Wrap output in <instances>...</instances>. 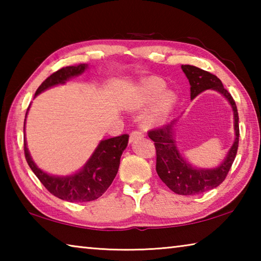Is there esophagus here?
I'll return each mask as SVG.
<instances>
[{"mask_svg": "<svg viewBox=\"0 0 261 261\" xmlns=\"http://www.w3.org/2000/svg\"><path fill=\"white\" fill-rule=\"evenodd\" d=\"M141 136H143V132H141V131H138V130L132 131L131 134H130V141L132 143V141L136 140V139H138L139 137H141Z\"/></svg>", "mask_w": 261, "mask_h": 261, "instance_id": "esophagus-1", "label": "esophagus"}]
</instances>
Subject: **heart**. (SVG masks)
<instances>
[{
	"label": "heart",
	"instance_id": "1",
	"mask_svg": "<svg viewBox=\"0 0 261 261\" xmlns=\"http://www.w3.org/2000/svg\"><path fill=\"white\" fill-rule=\"evenodd\" d=\"M165 88V84L161 82L160 79L156 78H152L148 79L144 83L143 87H141L140 93H139V100L140 102L143 103H148L153 101L156 96L161 93ZM175 101V96L173 93L170 92H166L160 96V100H159L158 103V108L155 110V114H154L153 120H161L167 115V113L169 112V109L171 107V105Z\"/></svg>",
	"mask_w": 261,
	"mask_h": 261
}]
</instances>
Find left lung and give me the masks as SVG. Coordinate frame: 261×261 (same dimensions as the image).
<instances>
[{"label":"left lung","mask_w":261,"mask_h":261,"mask_svg":"<svg viewBox=\"0 0 261 261\" xmlns=\"http://www.w3.org/2000/svg\"><path fill=\"white\" fill-rule=\"evenodd\" d=\"M182 70L188 77L191 91V100L206 90H215L226 98L233 110V129L236 138L231 148L229 149L226 159L219 167L213 169L194 168L179 153L174 140V125L176 120L156 129L148 131V137L154 141L156 151V173L159 177L171 191L182 196H193L214 189L226 179L235 160L238 139H240V125H238V113L235 100L231 94L223 87L222 82L205 70L193 65H182Z\"/></svg>","instance_id":"left-lung-1"}]
</instances>
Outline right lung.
Returning <instances> with one entry per match:
<instances>
[{
  "label": "right lung",
  "mask_w": 261,
  "mask_h": 261,
  "mask_svg": "<svg viewBox=\"0 0 261 261\" xmlns=\"http://www.w3.org/2000/svg\"><path fill=\"white\" fill-rule=\"evenodd\" d=\"M86 68L87 64L83 63L57 70L39 86L34 96L47 88L64 84L70 78L82 74ZM127 141H129V135H121L114 138L101 140L83 169L70 176L48 175L38 168L30 155L25 139L24 153L30 168L51 194L65 201H92L102 196L113 183L120 167L122 153L127 146Z\"/></svg>",
  "instance_id": "add662e5"
}]
</instances>
